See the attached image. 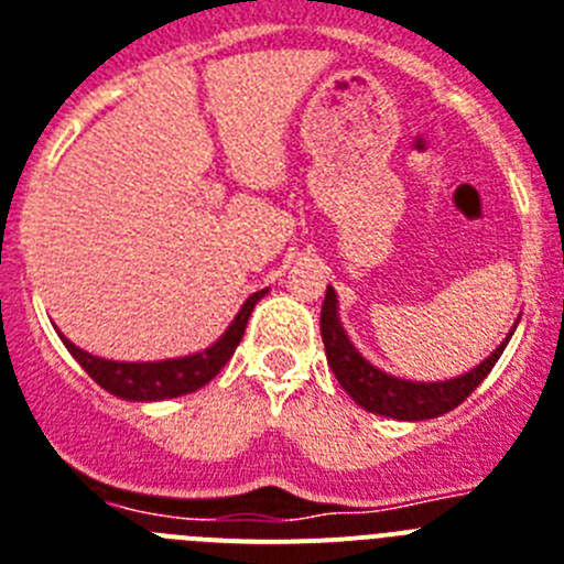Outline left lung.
<instances>
[{"instance_id":"left-lung-1","label":"left lung","mask_w":564,"mask_h":564,"mask_svg":"<svg viewBox=\"0 0 564 564\" xmlns=\"http://www.w3.org/2000/svg\"><path fill=\"white\" fill-rule=\"evenodd\" d=\"M321 335L323 346H326V360H329L332 371H335L337 383L349 391V398L357 405H364L371 414H383V417L394 420H431L445 414V411L457 409L486 380L513 332L477 369L463 377H454V380H445V383H411V380H400V377H391L386 371L375 369L371 364H366L349 343V337L343 335V326L337 321L335 289H326V297H323Z\"/></svg>"}]
</instances>
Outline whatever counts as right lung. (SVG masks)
Segmentation results:
<instances>
[{
	"label": "right lung",
	"instance_id": "add662e5",
	"mask_svg": "<svg viewBox=\"0 0 564 564\" xmlns=\"http://www.w3.org/2000/svg\"><path fill=\"white\" fill-rule=\"evenodd\" d=\"M261 297L263 292H254V295L243 303L238 317H235L232 326L227 329V335L215 343V346H209V349L198 351V355L193 357H181V360H161V364H116V360H101V357L87 355V351L73 346L65 337H62V340H65L67 351L78 360V366H82L101 389H107L110 394H116V398L141 400V403H144V400L181 398V394H189V391L209 383V380L227 366V360L232 357V351L238 349V343H241L254 303L261 301Z\"/></svg>",
	"mask_w": 564,
	"mask_h": 564
}]
</instances>
